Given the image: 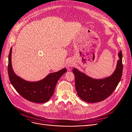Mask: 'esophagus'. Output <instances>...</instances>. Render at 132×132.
Instances as JSON below:
<instances>
[{"instance_id":"1","label":"esophagus","mask_w":132,"mask_h":132,"mask_svg":"<svg viewBox=\"0 0 132 132\" xmlns=\"http://www.w3.org/2000/svg\"><path fill=\"white\" fill-rule=\"evenodd\" d=\"M73 64H74V62L73 61H71V60L69 61L68 62V66L69 67V68H70V67L73 66Z\"/></svg>"}]
</instances>
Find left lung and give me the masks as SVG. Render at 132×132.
Returning <instances> with one entry per match:
<instances>
[{
	"mask_svg": "<svg viewBox=\"0 0 132 132\" xmlns=\"http://www.w3.org/2000/svg\"><path fill=\"white\" fill-rule=\"evenodd\" d=\"M115 70L111 76L104 79H95L84 72L73 68L75 88L78 96L87 103H97L103 101L113 93L118 85L122 74V55L120 50L118 53Z\"/></svg>",
	"mask_w": 132,
	"mask_h": 132,
	"instance_id": "8db88e82",
	"label": "left lung"
}]
</instances>
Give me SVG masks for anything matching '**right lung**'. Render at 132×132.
<instances>
[{"label": "right lung", "mask_w": 132, "mask_h": 132, "mask_svg": "<svg viewBox=\"0 0 132 132\" xmlns=\"http://www.w3.org/2000/svg\"><path fill=\"white\" fill-rule=\"evenodd\" d=\"M12 47L8 55V72L11 83L16 91L30 102L43 103L47 102L54 94V89L59 79L67 71L66 68L55 72L50 73L37 82H29L18 76L12 66Z\"/></svg>", "instance_id": "right-lung-1"}]
</instances>
